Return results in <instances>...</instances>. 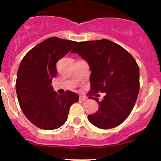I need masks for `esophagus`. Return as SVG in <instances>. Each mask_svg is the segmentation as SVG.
Masks as SVG:
<instances>
[{
    "mask_svg": "<svg viewBox=\"0 0 161 161\" xmlns=\"http://www.w3.org/2000/svg\"><path fill=\"white\" fill-rule=\"evenodd\" d=\"M79 99L81 101H86L87 100V97L84 96V95H79Z\"/></svg>",
    "mask_w": 161,
    "mask_h": 161,
    "instance_id": "esophagus-1",
    "label": "esophagus"
}]
</instances>
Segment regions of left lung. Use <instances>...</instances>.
I'll return each instance as SVG.
<instances>
[{"instance_id": "8db88e82", "label": "left lung", "mask_w": 161, "mask_h": 161, "mask_svg": "<svg viewBox=\"0 0 161 161\" xmlns=\"http://www.w3.org/2000/svg\"><path fill=\"white\" fill-rule=\"evenodd\" d=\"M88 63L92 92H105L98 111L88 119L97 128L109 129L121 125L129 116L138 95L139 67L126 49L102 39L78 43L71 51ZM90 95L93 93H89Z\"/></svg>"}]
</instances>
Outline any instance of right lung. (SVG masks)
Returning a JSON list of instances; mask_svg holds the SVG:
<instances>
[{"instance_id":"right-lung-1","label":"right lung","mask_w":161,"mask_h":161,"mask_svg":"<svg viewBox=\"0 0 161 161\" xmlns=\"http://www.w3.org/2000/svg\"><path fill=\"white\" fill-rule=\"evenodd\" d=\"M77 42L50 37L31 49L21 61L16 82L18 102L27 119L38 128L53 130L68 118L70 106L79 101L71 91L58 95L52 87L56 63L76 45Z\"/></svg>"}]
</instances>
